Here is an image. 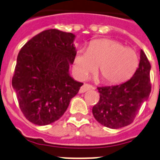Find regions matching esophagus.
I'll return each instance as SVG.
<instances>
[{"instance_id":"34e87169","label":"esophagus","mask_w":160,"mask_h":160,"mask_svg":"<svg viewBox=\"0 0 160 160\" xmlns=\"http://www.w3.org/2000/svg\"><path fill=\"white\" fill-rule=\"evenodd\" d=\"M94 89V87L92 86V85H90V84H84L82 85V86L80 87V93H84V92L88 91V90H89V89Z\"/></svg>"}]
</instances>
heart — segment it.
Listing matches in <instances>:
<instances>
[{
	"label": "heart",
	"mask_w": 160,
	"mask_h": 160,
	"mask_svg": "<svg viewBox=\"0 0 160 160\" xmlns=\"http://www.w3.org/2000/svg\"><path fill=\"white\" fill-rule=\"evenodd\" d=\"M140 59L135 50L110 39L95 40L89 48H80L73 62V73L79 80H84L98 67V72L108 84L124 82L133 76Z\"/></svg>",
	"instance_id": "b5f03b06"
}]
</instances>
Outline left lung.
Wrapping results in <instances>:
<instances>
[{
  "label": "left lung",
  "mask_w": 160,
  "mask_h": 160,
  "mask_svg": "<svg viewBox=\"0 0 160 160\" xmlns=\"http://www.w3.org/2000/svg\"><path fill=\"white\" fill-rule=\"evenodd\" d=\"M150 69L147 57L141 50L139 67L129 80L114 86L98 87L100 98L92 109L96 120L112 129L131 124L150 96Z\"/></svg>",
  "instance_id": "8db88e82"
}]
</instances>
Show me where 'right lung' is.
Listing matches in <instances>:
<instances>
[{"label":"right lung","instance_id":"obj_1","mask_svg":"<svg viewBox=\"0 0 160 160\" xmlns=\"http://www.w3.org/2000/svg\"><path fill=\"white\" fill-rule=\"evenodd\" d=\"M75 38L73 33L48 29L19 51L12 87L30 122L45 126L58 120L83 85L69 73L76 53Z\"/></svg>","mask_w":160,"mask_h":160}]
</instances>
